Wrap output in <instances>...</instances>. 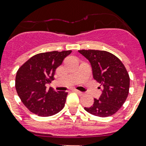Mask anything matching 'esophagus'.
<instances>
[{
    "instance_id": "1",
    "label": "esophagus",
    "mask_w": 146,
    "mask_h": 146,
    "mask_svg": "<svg viewBox=\"0 0 146 146\" xmlns=\"http://www.w3.org/2000/svg\"><path fill=\"white\" fill-rule=\"evenodd\" d=\"M73 91L75 92H76L79 96H83V95H84L83 92H80V91H78V90H76V89H74Z\"/></svg>"
}]
</instances>
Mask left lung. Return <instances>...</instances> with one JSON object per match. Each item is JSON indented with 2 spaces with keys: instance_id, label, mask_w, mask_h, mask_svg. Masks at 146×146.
Wrapping results in <instances>:
<instances>
[{
  "instance_id": "obj_1",
  "label": "left lung",
  "mask_w": 146,
  "mask_h": 146,
  "mask_svg": "<svg viewBox=\"0 0 146 146\" xmlns=\"http://www.w3.org/2000/svg\"><path fill=\"white\" fill-rule=\"evenodd\" d=\"M89 60L93 78L102 86V93L94 104L84 108L87 112L101 117L113 115L124 104L129 94V76L120 60L105 50H80Z\"/></svg>"
}]
</instances>
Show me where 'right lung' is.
Instances as JSON below:
<instances>
[{
    "label": "right lung",
    "instance_id": "add662e5",
    "mask_svg": "<svg viewBox=\"0 0 146 146\" xmlns=\"http://www.w3.org/2000/svg\"><path fill=\"white\" fill-rule=\"evenodd\" d=\"M72 50L50 51L34 55L19 68L15 87L23 104L40 117L54 115L65 105L67 92H56L45 85L54 80L56 69Z\"/></svg>",
    "mask_w": 146,
    "mask_h": 146
}]
</instances>
